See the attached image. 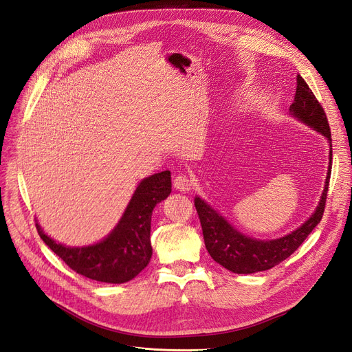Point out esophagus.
<instances>
[{
	"mask_svg": "<svg viewBox=\"0 0 352 352\" xmlns=\"http://www.w3.org/2000/svg\"><path fill=\"white\" fill-rule=\"evenodd\" d=\"M191 186H192V181L188 175L186 174H178L175 178H174V187L181 191V192H188L191 190Z\"/></svg>",
	"mask_w": 352,
	"mask_h": 352,
	"instance_id": "34e87169",
	"label": "esophagus"
}]
</instances>
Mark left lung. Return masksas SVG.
<instances>
[{
    "instance_id": "8db88e82",
    "label": "left lung",
    "mask_w": 352,
    "mask_h": 352,
    "mask_svg": "<svg viewBox=\"0 0 352 352\" xmlns=\"http://www.w3.org/2000/svg\"><path fill=\"white\" fill-rule=\"evenodd\" d=\"M289 114L307 126L316 129L329 142V165L324 190L316 211L304 224L280 238L256 239L239 232L198 195L194 198L207 251L215 263L235 274H254L278 265L304 243V239L320 224L322 218L331 177V131L321 104L301 76H297V91H295L294 102L289 107Z\"/></svg>"
}]
</instances>
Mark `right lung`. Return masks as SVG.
<instances>
[{"label": "right lung", "instance_id": "right-lung-1", "mask_svg": "<svg viewBox=\"0 0 352 352\" xmlns=\"http://www.w3.org/2000/svg\"><path fill=\"white\" fill-rule=\"evenodd\" d=\"M171 194V173L162 171L144 178L114 227L101 241L68 247L54 241L36 221L43 241L76 272L107 284H122L148 265L153 256L150 241L151 215L158 202Z\"/></svg>", "mask_w": 352, "mask_h": 352}]
</instances>
